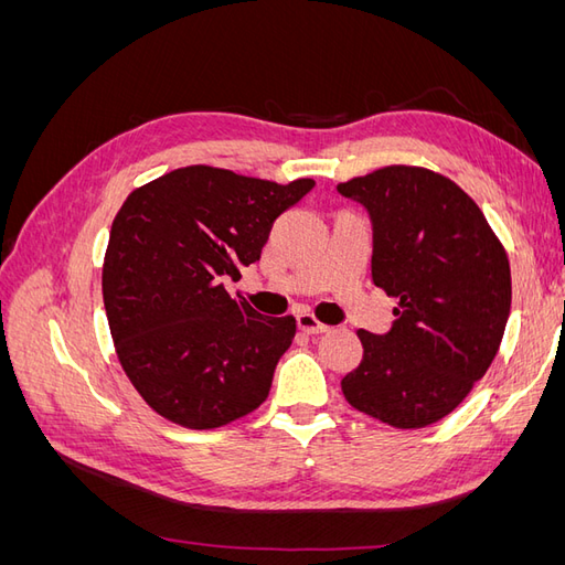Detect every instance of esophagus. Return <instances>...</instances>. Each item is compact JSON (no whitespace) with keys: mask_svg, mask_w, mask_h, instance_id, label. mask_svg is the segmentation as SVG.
<instances>
[{"mask_svg":"<svg viewBox=\"0 0 565 565\" xmlns=\"http://www.w3.org/2000/svg\"><path fill=\"white\" fill-rule=\"evenodd\" d=\"M297 324H299V330H303L306 334H322V332H328L330 328L324 322H320L313 313H309V311H301L299 316H297Z\"/></svg>","mask_w":565,"mask_h":565,"instance_id":"1","label":"esophagus"}]
</instances>
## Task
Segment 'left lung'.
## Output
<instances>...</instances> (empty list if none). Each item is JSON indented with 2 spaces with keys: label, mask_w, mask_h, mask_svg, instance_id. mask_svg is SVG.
<instances>
[{
  "label": "left lung",
  "mask_w": 565,
  "mask_h": 565,
  "mask_svg": "<svg viewBox=\"0 0 565 565\" xmlns=\"http://www.w3.org/2000/svg\"><path fill=\"white\" fill-rule=\"evenodd\" d=\"M374 228L372 280L396 297L386 334L358 330L363 361L347 401L396 429H422L469 396L498 355L511 270L478 204L448 177L391 164L339 183Z\"/></svg>",
  "instance_id": "8db88e82"
}]
</instances>
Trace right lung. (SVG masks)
Returning <instances> with one entry per match:
<instances>
[{"instance_id":"obj_1","label":"right lung","mask_w":565,"mask_h":565,"mask_svg":"<svg viewBox=\"0 0 565 565\" xmlns=\"http://www.w3.org/2000/svg\"><path fill=\"white\" fill-rule=\"evenodd\" d=\"M313 185L193 164L119 207L104 262L108 324L129 382L164 419L216 429L268 398L297 320L256 313L224 280L259 262L273 221Z\"/></svg>"}]
</instances>
